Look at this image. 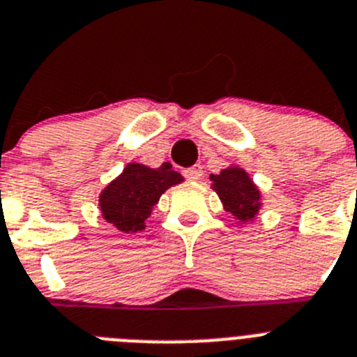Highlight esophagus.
I'll return each instance as SVG.
<instances>
[{
  "instance_id": "esophagus-1",
  "label": "esophagus",
  "mask_w": 357,
  "mask_h": 357,
  "mask_svg": "<svg viewBox=\"0 0 357 357\" xmlns=\"http://www.w3.org/2000/svg\"><path fill=\"white\" fill-rule=\"evenodd\" d=\"M183 174H185V178L187 179H190V181H197V179H201V176H203V167L192 165V167H188V169L185 170Z\"/></svg>"
}]
</instances>
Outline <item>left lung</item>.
<instances>
[{
	"mask_svg": "<svg viewBox=\"0 0 357 357\" xmlns=\"http://www.w3.org/2000/svg\"><path fill=\"white\" fill-rule=\"evenodd\" d=\"M210 181L226 212H230L243 225L255 219L262 206L260 190L246 170L235 165L226 167L219 174L210 176Z\"/></svg>",
	"mask_w": 357,
	"mask_h": 357,
	"instance_id": "obj_1",
	"label": "left lung"
}]
</instances>
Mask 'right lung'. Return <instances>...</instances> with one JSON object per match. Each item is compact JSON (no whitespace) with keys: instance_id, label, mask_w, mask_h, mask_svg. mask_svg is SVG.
Listing matches in <instances>:
<instances>
[{"instance_id":"obj_1","label":"right lung","mask_w":357,"mask_h":357,"mask_svg":"<svg viewBox=\"0 0 357 357\" xmlns=\"http://www.w3.org/2000/svg\"><path fill=\"white\" fill-rule=\"evenodd\" d=\"M181 181L183 176L172 170L170 163L158 169L129 163L122 174L100 192L102 217L123 234L142 231L161 194Z\"/></svg>"}]
</instances>
